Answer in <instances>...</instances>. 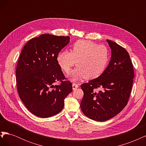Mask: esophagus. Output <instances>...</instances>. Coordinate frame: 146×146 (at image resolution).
<instances>
[{
    "label": "esophagus",
    "mask_w": 146,
    "mask_h": 146,
    "mask_svg": "<svg viewBox=\"0 0 146 146\" xmlns=\"http://www.w3.org/2000/svg\"><path fill=\"white\" fill-rule=\"evenodd\" d=\"M77 88H78V84H76V83H73V84H72V88H73V90H76V89H77Z\"/></svg>",
    "instance_id": "esophagus-1"
}]
</instances>
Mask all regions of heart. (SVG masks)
<instances>
[{"label":"heart","instance_id":"1","mask_svg":"<svg viewBox=\"0 0 146 146\" xmlns=\"http://www.w3.org/2000/svg\"><path fill=\"white\" fill-rule=\"evenodd\" d=\"M109 60L110 53L107 47L83 39L74 44L71 52L61 50L56 56L57 63L65 72H68L76 62L77 67L68 74L69 79L73 81L99 77L107 68Z\"/></svg>","mask_w":146,"mask_h":146}]
</instances>
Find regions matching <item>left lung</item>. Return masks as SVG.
Here are the masks:
<instances>
[{
    "instance_id": "left-lung-1",
    "label": "left lung",
    "mask_w": 146,
    "mask_h": 146,
    "mask_svg": "<svg viewBox=\"0 0 146 146\" xmlns=\"http://www.w3.org/2000/svg\"><path fill=\"white\" fill-rule=\"evenodd\" d=\"M111 50V60L99 77L83 83L80 107L86 116L99 122L107 121L127 105L134 78L133 67L129 53L115 42L107 40ZM102 90L98 93L95 89Z\"/></svg>"
}]
</instances>
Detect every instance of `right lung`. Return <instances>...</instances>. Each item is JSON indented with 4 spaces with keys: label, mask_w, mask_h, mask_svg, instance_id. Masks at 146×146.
I'll use <instances>...</instances> for the list:
<instances>
[{
    "label": "right lung",
    "mask_w": 146,
    "mask_h": 146,
    "mask_svg": "<svg viewBox=\"0 0 146 146\" xmlns=\"http://www.w3.org/2000/svg\"><path fill=\"white\" fill-rule=\"evenodd\" d=\"M70 41L69 36L42 34L29 40L22 50L16 68L19 98L29 111L49 117L63 109L64 99L72 91L56 61L58 53ZM57 81L60 86H54Z\"/></svg>",
    "instance_id": "obj_1"
}]
</instances>
